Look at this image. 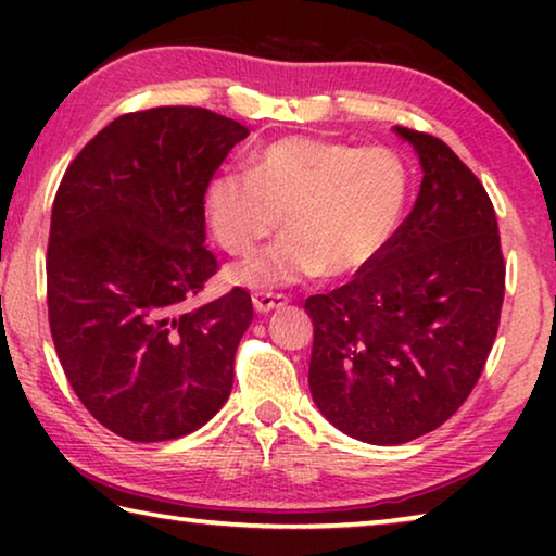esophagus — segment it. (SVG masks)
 <instances>
[{"mask_svg": "<svg viewBox=\"0 0 556 556\" xmlns=\"http://www.w3.org/2000/svg\"><path fill=\"white\" fill-rule=\"evenodd\" d=\"M289 301L287 294H277V291H255L252 294V304H255V308L260 314H269L275 312V308H281Z\"/></svg>", "mask_w": 556, "mask_h": 556, "instance_id": "34e87169", "label": "esophagus"}]
</instances>
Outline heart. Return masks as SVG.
<instances>
[{
	"label": "heart",
	"instance_id": "1",
	"mask_svg": "<svg viewBox=\"0 0 556 556\" xmlns=\"http://www.w3.org/2000/svg\"><path fill=\"white\" fill-rule=\"evenodd\" d=\"M409 178L388 147L285 137L225 168L205 188V218L223 250L244 252L281 225L289 232L230 269L250 287L316 275L351 277L392 242L407 205Z\"/></svg>",
	"mask_w": 556,
	"mask_h": 556
}]
</instances>
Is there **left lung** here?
<instances>
[{"instance_id":"1","label":"left lung","mask_w":556,"mask_h":556,"mask_svg":"<svg viewBox=\"0 0 556 556\" xmlns=\"http://www.w3.org/2000/svg\"><path fill=\"white\" fill-rule=\"evenodd\" d=\"M394 129L425 172L417 203L368 269L304 304L314 402L333 427L380 446L454 417L485 368L505 296L483 184L439 137Z\"/></svg>"}]
</instances>
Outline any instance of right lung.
Returning <instances> with one entry per match:
<instances>
[{
	"label": "right lung",
	"mask_w": 556,
	"mask_h": 556,
	"mask_svg": "<svg viewBox=\"0 0 556 556\" xmlns=\"http://www.w3.org/2000/svg\"><path fill=\"white\" fill-rule=\"evenodd\" d=\"M250 131L203 108L127 112L65 168L53 199L46 301L73 392L129 441L203 427L232 390L248 289L193 306L220 269L205 188Z\"/></svg>",
	"instance_id": "1"
}]
</instances>
